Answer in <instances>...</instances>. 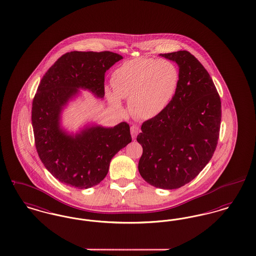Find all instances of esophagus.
Masks as SVG:
<instances>
[{
	"label": "esophagus",
	"mask_w": 256,
	"mask_h": 256,
	"mask_svg": "<svg viewBox=\"0 0 256 256\" xmlns=\"http://www.w3.org/2000/svg\"><path fill=\"white\" fill-rule=\"evenodd\" d=\"M139 132H140V128H139L138 126H132L130 128V134H132V139H136V136L139 134Z\"/></svg>",
	"instance_id": "1"
}]
</instances>
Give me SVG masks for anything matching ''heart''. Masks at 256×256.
<instances>
[{
	"instance_id": "obj_1",
	"label": "heart",
	"mask_w": 256,
	"mask_h": 256,
	"mask_svg": "<svg viewBox=\"0 0 256 256\" xmlns=\"http://www.w3.org/2000/svg\"><path fill=\"white\" fill-rule=\"evenodd\" d=\"M179 84L177 66L166 60L136 58L126 60L112 74L114 92L107 90L110 104L120 109V98L128 100V109L138 119L160 115L174 98Z\"/></svg>"
}]
</instances>
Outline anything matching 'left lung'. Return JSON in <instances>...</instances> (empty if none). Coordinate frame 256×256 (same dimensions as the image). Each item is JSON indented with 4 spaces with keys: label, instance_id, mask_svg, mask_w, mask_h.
<instances>
[{
    "label": "left lung",
    "instance_id": "1",
    "mask_svg": "<svg viewBox=\"0 0 256 256\" xmlns=\"http://www.w3.org/2000/svg\"><path fill=\"white\" fill-rule=\"evenodd\" d=\"M160 56L178 64L179 84L166 109L141 126L138 170L150 186L175 190L210 162L220 136L222 102L210 74L188 51Z\"/></svg>",
    "mask_w": 256,
    "mask_h": 256
}]
</instances>
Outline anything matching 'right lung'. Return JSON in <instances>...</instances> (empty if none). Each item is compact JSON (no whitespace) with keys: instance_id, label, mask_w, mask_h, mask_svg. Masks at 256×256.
I'll return each mask as SVG.
<instances>
[{"instance_id":"1","label":"right lung","mask_w":256,"mask_h":256,"mask_svg":"<svg viewBox=\"0 0 256 256\" xmlns=\"http://www.w3.org/2000/svg\"><path fill=\"white\" fill-rule=\"evenodd\" d=\"M122 57L109 51L66 53L42 77L32 107L36 148L46 169L60 182L84 190L106 178L112 158L132 142L130 126L85 124L76 134L62 126L70 102L89 90L104 96V74Z\"/></svg>"}]
</instances>
